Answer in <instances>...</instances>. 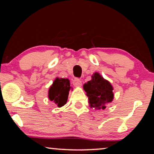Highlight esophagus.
I'll list each match as a JSON object with an SVG mask.
<instances>
[{"label":"esophagus","mask_w":154,"mask_h":154,"mask_svg":"<svg viewBox=\"0 0 154 154\" xmlns=\"http://www.w3.org/2000/svg\"><path fill=\"white\" fill-rule=\"evenodd\" d=\"M72 83H73L74 86H75V87H80L81 85H82V81L79 79H75L73 81Z\"/></svg>","instance_id":"1"}]
</instances>
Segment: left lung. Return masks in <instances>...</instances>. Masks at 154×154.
Masks as SVG:
<instances>
[{
  "mask_svg": "<svg viewBox=\"0 0 154 154\" xmlns=\"http://www.w3.org/2000/svg\"><path fill=\"white\" fill-rule=\"evenodd\" d=\"M83 89L88 97L90 106L95 110L105 109L106 105L113 101V86L98 72L93 74L92 79L83 85Z\"/></svg>",
  "mask_w": 154,
  "mask_h": 154,
  "instance_id": "left-lung-1",
  "label": "left lung"
}]
</instances>
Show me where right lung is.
I'll use <instances>...</instances> for the list:
<instances>
[{"mask_svg": "<svg viewBox=\"0 0 154 154\" xmlns=\"http://www.w3.org/2000/svg\"><path fill=\"white\" fill-rule=\"evenodd\" d=\"M70 81L64 78H56L49 90L48 97L58 107L64 106L66 103L71 89Z\"/></svg>", "mask_w": 154, "mask_h": 154, "instance_id": "right-lung-1", "label": "right lung"}]
</instances>
